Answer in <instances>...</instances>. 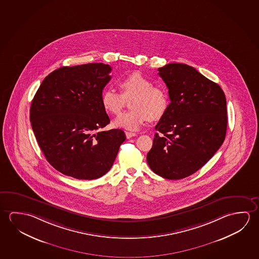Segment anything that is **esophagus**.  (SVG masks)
<instances>
[{
    "label": "esophagus",
    "instance_id": "obj_1",
    "mask_svg": "<svg viewBox=\"0 0 259 259\" xmlns=\"http://www.w3.org/2000/svg\"><path fill=\"white\" fill-rule=\"evenodd\" d=\"M125 136H126V138L129 139V138H132L134 136H136V133H132V132H125Z\"/></svg>",
    "mask_w": 259,
    "mask_h": 259
}]
</instances>
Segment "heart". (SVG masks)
Wrapping results in <instances>:
<instances>
[{
  "instance_id": "heart-1",
  "label": "heart",
  "mask_w": 259,
  "mask_h": 259,
  "mask_svg": "<svg viewBox=\"0 0 259 259\" xmlns=\"http://www.w3.org/2000/svg\"><path fill=\"white\" fill-rule=\"evenodd\" d=\"M121 94L106 89L101 94V104L111 115H117L125 105V99L131 98V110L123 112L115 120V126L130 131L142 127L149 120L156 121L165 114L169 98L164 89L153 85L152 81L142 73L136 71L119 81Z\"/></svg>"
}]
</instances>
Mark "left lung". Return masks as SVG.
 Listing matches in <instances>:
<instances>
[{
	"label": "left lung",
	"mask_w": 259,
	"mask_h": 259,
	"mask_svg": "<svg viewBox=\"0 0 259 259\" xmlns=\"http://www.w3.org/2000/svg\"><path fill=\"white\" fill-rule=\"evenodd\" d=\"M158 70L170 103L146 159L154 174L180 180L199 170L223 144L227 101L220 85L189 65L167 64Z\"/></svg>",
	"instance_id": "8db88e82"
}]
</instances>
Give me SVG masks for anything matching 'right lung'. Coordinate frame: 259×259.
Listing matches in <instances>:
<instances>
[{
    "label": "right lung",
    "instance_id": "obj_1",
    "mask_svg": "<svg viewBox=\"0 0 259 259\" xmlns=\"http://www.w3.org/2000/svg\"><path fill=\"white\" fill-rule=\"evenodd\" d=\"M111 70L104 63L58 68L32 99L30 120L38 146L51 165L67 176L102 177L125 140L120 129L101 131L110 123L101 94Z\"/></svg>",
    "mask_w": 259,
    "mask_h": 259
}]
</instances>
